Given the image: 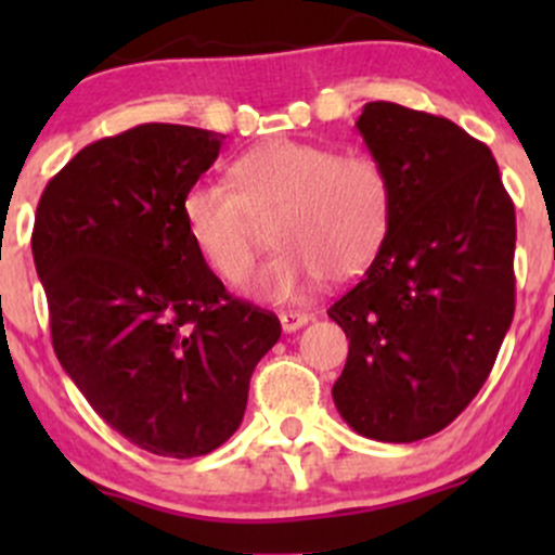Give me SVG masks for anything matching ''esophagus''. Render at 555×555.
Wrapping results in <instances>:
<instances>
[{"label": "esophagus", "mask_w": 555, "mask_h": 555, "mask_svg": "<svg viewBox=\"0 0 555 555\" xmlns=\"http://www.w3.org/2000/svg\"><path fill=\"white\" fill-rule=\"evenodd\" d=\"M279 322H282L284 333H295V330H300V327H304V324L311 322V313L282 311V313H279Z\"/></svg>", "instance_id": "esophagus-1"}]
</instances>
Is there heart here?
Listing matches in <instances>:
<instances>
[{
	"mask_svg": "<svg viewBox=\"0 0 555 555\" xmlns=\"http://www.w3.org/2000/svg\"><path fill=\"white\" fill-rule=\"evenodd\" d=\"M233 184L204 179L184 193L182 217L201 257L225 282L251 271L276 220L282 246L244 289L262 300H289L317 282L360 276L389 236L395 188L367 153L319 142L271 139L231 166Z\"/></svg>",
	"mask_w": 555,
	"mask_h": 555,
	"instance_id": "obj_1",
	"label": "heart"
}]
</instances>
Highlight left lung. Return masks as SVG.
<instances>
[{"label": "left lung", "mask_w": 555, "mask_h": 555, "mask_svg": "<svg viewBox=\"0 0 555 555\" xmlns=\"http://www.w3.org/2000/svg\"><path fill=\"white\" fill-rule=\"evenodd\" d=\"M395 188L389 236L330 306L349 357L333 400L354 433L413 443L449 427L516 311V209L483 142L446 117L371 102L357 120Z\"/></svg>", "instance_id": "left-lung-1"}]
</instances>
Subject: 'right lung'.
Returning a JSON list of instances; mask_svg holds the SVG:
<instances>
[{
	"mask_svg": "<svg viewBox=\"0 0 555 555\" xmlns=\"http://www.w3.org/2000/svg\"><path fill=\"white\" fill-rule=\"evenodd\" d=\"M222 133L144 122L82 147L39 198L31 251L53 349L139 449L190 459L238 429L276 313L225 293L182 217Z\"/></svg>",
	"mask_w": 555,
	"mask_h": 555,
	"instance_id": "add662e5",
	"label": "right lung"
}]
</instances>
